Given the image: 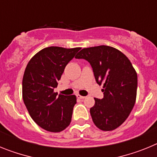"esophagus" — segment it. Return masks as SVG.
Instances as JSON below:
<instances>
[{"instance_id": "obj_1", "label": "esophagus", "mask_w": 157, "mask_h": 157, "mask_svg": "<svg viewBox=\"0 0 157 157\" xmlns=\"http://www.w3.org/2000/svg\"><path fill=\"white\" fill-rule=\"evenodd\" d=\"M77 98H78V99H84V98H85L86 97H84V96L80 95V94H77Z\"/></svg>"}]
</instances>
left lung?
Wrapping results in <instances>:
<instances>
[{"instance_id":"1","label":"left lung","mask_w":157,"mask_h":157,"mask_svg":"<svg viewBox=\"0 0 157 157\" xmlns=\"http://www.w3.org/2000/svg\"><path fill=\"white\" fill-rule=\"evenodd\" d=\"M76 59L90 63L96 82L103 86V99L94 98L90 115L96 127L109 131L120 127L132 111L137 97L138 75L130 59L108 45L82 48Z\"/></svg>"}]
</instances>
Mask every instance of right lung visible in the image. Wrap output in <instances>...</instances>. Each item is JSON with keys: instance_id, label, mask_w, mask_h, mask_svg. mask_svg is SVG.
<instances>
[{"instance_id": "right-lung-1", "label": "right lung", "mask_w": 157, "mask_h": 157, "mask_svg": "<svg viewBox=\"0 0 157 157\" xmlns=\"http://www.w3.org/2000/svg\"><path fill=\"white\" fill-rule=\"evenodd\" d=\"M80 48L47 47L37 52L25 69L23 102L33 120L47 131L59 132L70 125L76 96H58L54 88Z\"/></svg>"}]
</instances>
